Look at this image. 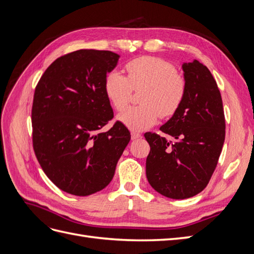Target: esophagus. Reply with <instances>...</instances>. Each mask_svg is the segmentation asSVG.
<instances>
[{
	"mask_svg": "<svg viewBox=\"0 0 254 254\" xmlns=\"http://www.w3.org/2000/svg\"><path fill=\"white\" fill-rule=\"evenodd\" d=\"M142 136V134L140 132H136V131H132L131 132V139L134 141V140H139L140 137Z\"/></svg>",
	"mask_w": 254,
	"mask_h": 254,
	"instance_id": "1",
	"label": "esophagus"
}]
</instances>
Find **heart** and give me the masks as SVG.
<instances>
[{
    "label": "heart",
    "instance_id": "heart-1",
    "mask_svg": "<svg viewBox=\"0 0 254 254\" xmlns=\"http://www.w3.org/2000/svg\"><path fill=\"white\" fill-rule=\"evenodd\" d=\"M127 77L119 71L107 74L104 89L115 109L126 108L133 90L143 88L137 106L127 108L119 120L133 131H141L156 124L160 115L171 118L179 110L187 93L186 78L176 72L168 61L151 56L130 60L126 64Z\"/></svg>",
    "mask_w": 254,
    "mask_h": 254
}]
</instances>
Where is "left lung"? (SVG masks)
<instances>
[{
    "instance_id": "left-lung-1",
    "label": "left lung",
    "mask_w": 254,
    "mask_h": 254,
    "mask_svg": "<svg viewBox=\"0 0 254 254\" xmlns=\"http://www.w3.org/2000/svg\"><path fill=\"white\" fill-rule=\"evenodd\" d=\"M187 93L179 110L160 127L168 142L146 132L150 146L146 177L158 193L186 199L200 193L216 168L226 135L222 99L216 80L205 65L194 60L182 64Z\"/></svg>"
}]
</instances>
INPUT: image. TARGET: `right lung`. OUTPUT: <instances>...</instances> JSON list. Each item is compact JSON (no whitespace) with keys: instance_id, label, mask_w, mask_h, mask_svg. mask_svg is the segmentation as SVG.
Wrapping results in <instances>:
<instances>
[{"instance_id":"right-lung-1","label":"right lung","mask_w":254,"mask_h":254,"mask_svg":"<svg viewBox=\"0 0 254 254\" xmlns=\"http://www.w3.org/2000/svg\"><path fill=\"white\" fill-rule=\"evenodd\" d=\"M120 56L78 50L57 58L38 82L32 108L33 146L43 172L57 188L75 196L105 189L130 132L113 119L104 83Z\"/></svg>"}]
</instances>
